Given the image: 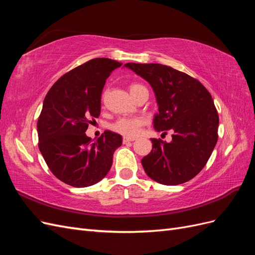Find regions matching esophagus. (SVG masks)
Listing matches in <instances>:
<instances>
[{
  "instance_id": "1",
  "label": "esophagus",
  "mask_w": 255,
  "mask_h": 255,
  "mask_svg": "<svg viewBox=\"0 0 255 255\" xmlns=\"http://www.w3.org/2000/svg\"><path fill=\"white\" fill-rule=\"evenodd\" d=\"M134 140H135L134 137H123V143L130 142V141H134Z\"/></svg>"
}]
</instances>
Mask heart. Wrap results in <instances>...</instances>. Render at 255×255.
Here are the masks:
<instances>
[{"instance_id":"obj_1","label":"heart","mask_w":255,"mask_h":255,"mask_svg":"<svg viewBox=\"0 0 255 255\" xmlns=\"http://www.w3.org/2000/svg\"><path fill=\"white\" fill-rule=\"evenodd\" d=\"M143 86L140 84H132L129 86L130 94L134 95V92ZM145 123V119L139 116L135 117H122L116 120L111 125V129L113 132L118 133L120 135L127 137H135L140 133L142 126Z\"/></svg>"}]
</instances>
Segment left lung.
<instances>
[{"label":"left lung","instance_id":"1","mask_svg":"<svg viewBox=\"0 0 255 255\" xmlns=\"http://www.w3.org/2000/svg\"><path fill=\"white\" fill-rule=\"evenodd\" d=\"M148 81L156 96V130L171 129L172 140L151 138L152 151L141 159L145 173L164 185L195 177L218 140L219 116L208 90L197 79L160 64L125 65Z\"/></svg>","mask_w":255,"mask_h":255}]
</instances>
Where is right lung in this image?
I'll list each match as a JSON object with an SVG mask.
<instances>
[{"instance_id":"1","label":"right lung","mask_w":255,"mask_h":255,"mask_svg":"<svg viewBox=\"0 0 255 255\" xmlns=\"http://www.w3.org/2000/svg\"><path fill=\"white\" fill-rule=\"evenodd\" d=\"M122 64L94 58L58 79L44 98L37 122L38 146L51 172L73 187L91 186L109 173L122 137L110 130L92 142L88 126L101 113L107 78Z\"/></svg>"}]
</instances>
